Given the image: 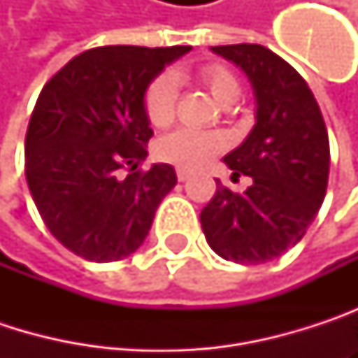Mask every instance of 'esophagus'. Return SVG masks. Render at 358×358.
Wrapping results in <instances>:
<instances>
[{
  "label": "esophagus",
  "mask_w": 358,
  "mask_h": 358,
  "mask_svg": "<svg viewBox=\"0 0 358 358\" xmlns=\"http://www.w3.org/2000/svg\"><path fill=\"white\" fill-rule=\"evenodd\" d=\"M188 176H190V172H188V170H182V168H178V170H176V178H178L180 182L188 180Z\"/></svg>",
  "instance_id": "34e87169"
}]
</instances>
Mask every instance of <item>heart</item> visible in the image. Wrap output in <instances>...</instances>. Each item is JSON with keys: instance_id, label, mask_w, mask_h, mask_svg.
Segmentation results:
<instances>
[{"instance_id": "1", "label": "heart", "mask_w": 358, "mask_h": 358, "mask_svg": "<svg viewBox=\"0 0 358 358\" xmlns=\"http://www.w3.org/2000/svg\"><path fill=\"white\" fill-rule=\"evenodd\" d=\"M199 76L203 85L209 89V93L222 106H232L238 99L241 83L228 66L215 64V62L205 64L199 70ZM178 91V78L172 72H162L147 85L145 95H143V108L147 113V120L153 126L164 128L174 120ZM222 149H224V138L220 134L196 130V128H178L166 134L157 143V155L164 162L184 168V170L203 168Z\"/></svg>"}]
</instances>
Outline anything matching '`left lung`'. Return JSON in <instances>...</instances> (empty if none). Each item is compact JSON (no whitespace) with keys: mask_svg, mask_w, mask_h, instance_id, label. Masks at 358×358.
<instances>
[{"mask_svg":"<svg viewBox=\"0 0 358 358\" xmlns=\"http://www.w3.org/2000/svg\"><path fill=\"white\" fill-rule=\"evenodd\" d=\"M245 70L257 97V124L224 162L250 176L245 192L220 180L201 211L209 247L234 263H265L294 247L315 220L329 176V138L305 78L255 43L211 47Z\"/></svg>","mask_w":358,"mask_h":358,"instance_id":"1","label":"left lung"}]
</instances>
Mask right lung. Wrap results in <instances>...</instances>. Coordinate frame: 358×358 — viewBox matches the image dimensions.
<instances>
[{"label": "right lung", "instance_id": "right-lung-1", "mask_svg": "<svg viewBox=\"0 0 358 358\" xmlns=\"http://www.w3.org/2000/svg\"><path fill=\"white\" fill-rule=\"evenodd\" d=\"M188 49L95 47L45 83L27 130L24 172L45 226L74 255L117 261L147 238L176 172L168 164L138 168L153 136L143 95Z\"/></svg>", "mask_w": 358, "mask_h": 358}]
</instances>
